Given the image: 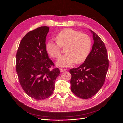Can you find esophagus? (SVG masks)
<instances>
[{
	"instance_id": "34e87169",
	"label": "esophagus",
	"mask_w": 123,
	"mask_h": 123,
	"mask_svg": "<svg viewBox=\"0 0 123 123\" xmlns=\"http://www.w3.org/2000/svg\"><path fill=\"white\" fill-rule=\"evenodd\" d=\"M59 70H60L61 72H64V71H65L66 70L65 69H62V68H61Z\"/></svg>"
}]
</instances>
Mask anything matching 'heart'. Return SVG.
Segmentation results:
<instances>
[{"label":"heart","instance_id":"obj_1","mask_svg":"<svg viewBox=\"0 0 123 123\" xmlns=\"http://www.w3.org/2000/svg\"><path fill=\"white\" fill-rule=\"evenodd\" d=\"M57 42L48 41L46 45L48 53L51 57L58 58L61 54V47L67 46L65 52L56 62L61 67H68L76 62L80 64L88 57L91 48L89 37L71 29H66L59 32L56 37Z\"/></svg>","mask_w":123,"mask_h":123}]
</instances>
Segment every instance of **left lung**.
I'll list each match as a JSON object with an SVG mask.
<instances>
[{
	"instance_id": "left-lung-1",
	"label": "left lung",
	"mask_w": 123,
	"mask_h": 123,
	"mask_svg": "<svg viewBox=\"0 0 123 123\" xmlns=\"http://www.w3.org/2000/svg\"><path fill=\"white\" fill-rule=\"evenodd\" d=\"M89 30L94 40L92 50L82 65L70 70L71 90L83 99L91 98L98 92L105 81L109 67L105 44L95 33Z\"/></svg>"
}]
</instances>
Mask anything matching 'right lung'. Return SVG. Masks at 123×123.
Masks as SVG:
<instances>
[{
	"instance_id": "1",
	"label": "right lung",
	"mask_w": 123,
	"mask_h": 123,
	"mask_svg": "<svg viewBox=\"0 0 123 123\" xmlns=\"http://www.w3.org/2000/svg\"><path fill=\"white\" fill-rule=\"evenodd\" d=\"M49 28L43 26L28 33L20 43L16 53V72L22 88L37 100L48 98L53 93L59 75L58 68L49 58L46 38Z\"/></svg>"
}]
</instances>
